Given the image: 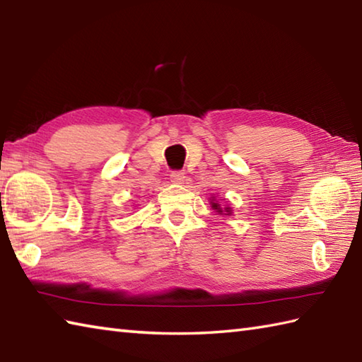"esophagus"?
<instances>
[{
	"label": "esophagus",
	"mask_w": 362,
	"mask_h": 362,
	"mask_svg": "<svg viewBox=\"0 0 362 362\" xmlns=\"http://www.w3.org/2000/svg\"><path fill=\"white\" fill-rule=\"evenodd\" d=\"M171 182L177 183V185H180V183L185 182V174H183L182 171L171 173Z\"/></svg>",
	"instance_id": "34e87169"
}]
</instances>
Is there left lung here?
Masks as SVG:
<instances>
[{
	"label": "left lung",
	"instance_id": "obj_1",
	"mask_svg": "<svg viewBox=\"0 0 362 362\" xmlns=\"http://www.w3.org/2000/svg\"><path fill=\"white\" fill-rule=\"evenodd\" d=\"M221 201H222V199H221ZM210 205H211V210L216 211L219 216H232V214H233L232 206L221 204L218 199H216V196H211L210 197Z\"/></svg>",
	"mask_w": 362,
	"mask_h": 362
}]
</instances>
